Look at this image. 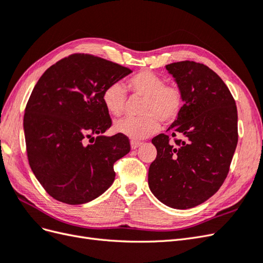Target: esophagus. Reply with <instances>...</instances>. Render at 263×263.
Masks as SVG:
<instances>
[{
  "label": "esophagus",
  "mask_w": 263,
  "mask_h": 263,
  "mask_svg": "<svg viewBox=\"0 0 263 263\" xmlns=\"http://www.w3.org/2000/svg\"><path fill=\"white\" fill-rule=\"evenodd\" d=\"M140 145H141L140 141H136V140H132V141H130V147H132V149H136V148H138Z\"/></svg>",
  "instance_id": "obj_1"
}]
</instances>
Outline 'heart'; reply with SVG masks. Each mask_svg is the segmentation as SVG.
I'll return each instance as SVG.
<instances>
[{
  "mask_svg": "<svg viewBox=\"0 0 263 263\" xmlns=\"http://www.w3.org/2000/svg\"><path fill=\"white\" fill-rule=\"evenodd\" d=\"M128 90L144 98L140 117H125L115 122L114 128L132 139H142L160 129V122L172 124L184 106V91L178 83L166 80L151 70H142L127 81ZM102 101L109 114L119 116L126 106L125 87L119 82L109 83L102 94Z\"/></svg>",
  "mask_w": 263,
  "mask_h": 263,
  "instance_id": "1",
  "label": "heart"
}]
</instances>
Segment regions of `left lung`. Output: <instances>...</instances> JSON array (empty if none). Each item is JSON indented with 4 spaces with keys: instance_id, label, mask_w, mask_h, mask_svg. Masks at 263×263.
I'll use <instances>...</instances> for the list:
<instances>
[{
    "instance_id": "left-lung-1",
    "label": "left lung",
    "mask_w": 263,
    "mask_h": 263,
    "mask_svg": "<svg viewBox=\"0 0 263 263\" xmlns=\"http://www.w3.org/2000/svg\"><path fill=\"white\" fill-rule=\"evenodd\" d=\"M165 68L183 87L185 103L171 135L151 140L157 157L148 183L159 201L186 210L209 200L227 177L238 142L237 107L224 81L203 63L185 60Z\"/></svg>"
}]
</instances>
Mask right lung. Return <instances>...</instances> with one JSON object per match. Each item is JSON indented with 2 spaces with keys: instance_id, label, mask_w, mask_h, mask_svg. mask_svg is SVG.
Wrapping results in <instances>:
<instances>
[{
  "instance_id": "1",
  "label": "right lung",
  "mask_w": 263,
  "mask_h": 263,
  "mask_svg": "<svg viewBox=\"0 0 263 263\" xmlns=\"http://www.w3.org/2000/svg\"><path fill=\"white\" fill-rule=\"evenodd\" d=\"M130 72L98 55L73 53L49 67L36 83L24 114L27 158L54 200L84 204L112 185L114 163L129 153L130 144L121 133L102 136L112 126L102 94Z\"/></svg>"
}]
</instances>
